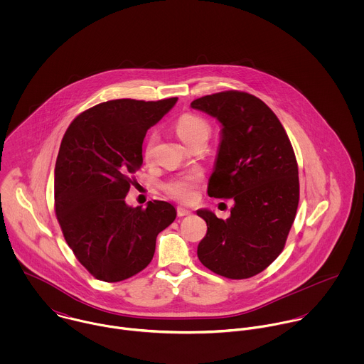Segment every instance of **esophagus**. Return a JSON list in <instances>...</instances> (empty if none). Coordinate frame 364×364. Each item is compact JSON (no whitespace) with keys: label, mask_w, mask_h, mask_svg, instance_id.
<instances>
[{"label":"esophagus","mask_w":364,"mask_h":364,"mask_svg":"<svg viewBox=\"0 0 364 364\" xmlns=\"http://www.w3.org/2000/svg\"><path fill=\"white\" fill-rule=\"evenodd\" d=\"M176 214H178V217H185V215L192 214V211L188 210V208H182V206H178L176 208Z\"/></svg>","instance_id":"obj_1"}]
</instances>
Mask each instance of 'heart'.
Segmentation results:
<instances>
[{
  "mask_svg": "<svg viewBox=\"0 0 364 364\" xmlns=\"http://www.w3.org/2000/svg\"><path fill=\"white\" fill-rule=\"evenodd\" d=\"M175 130L179 139L188 144L192 146L198 140H208L210 134V126L208 122L195 113H183L175 123ZM156 136L151 134L147 140L144 154L146 156H150L153 151V147L156 144ZM202 178L199 173L192 172V173H185L179 175L176 178H172L168 181L164 186L166 195L175 200L179 202H191L195 198L196 189L200 183Z\"/></svg>",
  "mask_w": 364,
  "mask_h": 364,
  "instance_id": "b5f03b06",
  "label": "heart"
}]
</instances>
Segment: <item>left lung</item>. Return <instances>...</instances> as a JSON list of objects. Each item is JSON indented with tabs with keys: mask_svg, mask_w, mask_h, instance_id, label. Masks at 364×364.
I'll return each instance as SVG.
<instances>
[{
	"mask_svg": "<svg viewBox=\"0 0 364 364\" xmlns=\"http://www.w3.org/2000/svg\"><path fill=\"white\" fill-rule=\"evenodd\" d=\"M191 106L223 124L208 196L234 200L227 220L198 211L208 224L198 257L220 276L252 277L280 255L296 218L300 182L293 146L273 110L248 92L223 91Z\"/></svg>",
	"mask_w": 364,
	"mask_h": 364,
	"instance_id": "left-lung-1",
	"label": "left lung"
}]
</instances>
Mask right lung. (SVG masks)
Listing matches in <instances>:
<instances>
[{
  "instance_id": "add662e5",
  "label": "right lung",
  "mask_w": 364,
  "mask_h": 364,
  "mask_svg": "<svg viewBox=\"0 0 364 364\" xmlns=\"http://www.w3.org/2000/svg\"><path fill=\"white\" fill-rule=\"evenodd\" d=\"M113 100L80 113L68 126L54 168V210L64 240L98 280H126L149 266L156 235L176 217L171 203L124 202L143 164L147 130L176 104Z\"/></svg>"
}]
</instances>
